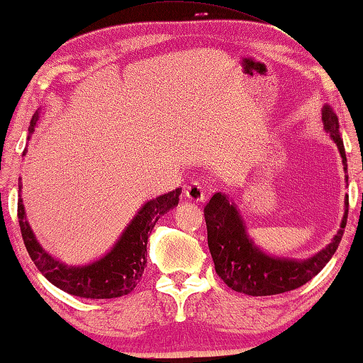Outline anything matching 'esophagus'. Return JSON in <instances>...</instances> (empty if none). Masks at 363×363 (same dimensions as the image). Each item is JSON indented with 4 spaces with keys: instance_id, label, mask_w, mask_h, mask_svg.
<instances>
[{
    "instance_id": "34e87169",
    "label": "esophagus",
    "mask_w": 363,
    "mask_h": 363,
    "mask_svg": "<svg viewBox=\"0 0 363 363\" xmlns=\"http://www.w3.org/2000/svg\"><path fill=\"white\" fill-rule=\"evenodd\" d=\"M206 190H208V186L205 182L201 181H192L189 184V186L186 187V196L189 200L192 201H203L205 200V195H206Z\"/></svg>"
}]
</instances>
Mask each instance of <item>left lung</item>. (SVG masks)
<instances>
[{"label":"left lung","mask_w":363,"mask_h":363,"mask_svg":"<svg viewBox=\"0 0 363 363\" xmlns=\"http://www.w3.org/2000/svg\"><path fill=\"white\" fill-rule=\"evenodd\" d=\"M325 130L337 145L342 157L344 171H347L346 152L340 134V123L336 113L328 106L322 112ZM347 179V176H346ZM346 211L333 240L320 253L306 261L280 259L267 256L255 247L245 232L243 220L237 208L230 203L224 194H214L205 205V220L208 230V248L214 261L216 274L233 291L250 294V296H270V294L286 293L307 284L312 277L327 266L335 255L347 223L349 196H346Z\"/></svg>","instance_id":"left-lung-1"}]
</instances>
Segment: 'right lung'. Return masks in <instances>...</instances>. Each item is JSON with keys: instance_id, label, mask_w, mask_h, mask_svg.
I'll return each mask as SVG.
<instances>
[{"instance_id": "1", "label": "right lung", "mask_w": 363, "mask_h": 363, "mask_svg": "<svg viewBox=\"0 0 363 363\" xmlns=\"http://www.w3.org/2000/svg\"><path fill=\"white\" fill-rule=\"evenodd\" d=\"M40 113L41 110L38 108L30 121V134L35 131ZM26 152L27 150H23V153ZM21 189L22 186H19V192ZM179 195L181 189H176L173 192L157 196L155 200L147 201L123 232L113 250L102 259L82 267L65 266L40 247L26 219L21 195L17 201V216H19L22 238L30 257L52 285L73 296L110 299L131 293L143 279L147 266V240H149L150 232L162 214L179 203Z\"/></svg>"}]
</instances>
